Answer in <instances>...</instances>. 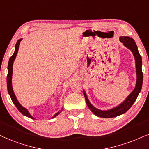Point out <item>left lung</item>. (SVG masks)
I'll return each instance as SVG.
<instances>
[{"label":"left lung","mask_w":149,"mask_h":149,"mask_svg":"<svg viewBox=\"0 0 149 149\" xmlns=\"http://www.w3.org/2000/svg\"><path fill=\"white\" fill-rule=\"evenodd\" d=\"M119 40L122 43L124 44L126 47L131 49L134 55V57L135 59V64H136V72H137V82L136 86H135V89L129 95L126 100L124 102L122 103L120 105L117 107L113 108V109L108 110V111H100V110L97 109L94 106H92L90 103L88 99L87 98L85 92L84 91V95L85 97L86 104L90 108V110L93 112L97 116L103 117V118H111V117H115L122 114L125 113L126 111L129 110V108L133 106L134 102H135L137 98L139 93H140L141 89H142V82H143V72L142 70V57L138 52L136 43L133 38L128 36H121Z\"/></svg>","instance_id":"obj_1"}]
</instances>
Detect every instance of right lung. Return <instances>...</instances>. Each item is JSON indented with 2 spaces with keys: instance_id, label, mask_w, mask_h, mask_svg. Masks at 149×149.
<instances>
[{
  "instance_id": "1",
  "label": "right lung",
  "mask_w": 149,
  "mask_h": 149,
  "mask_svg": "<svg viewBox=\"0 0 149 149\" xmlns=\"http://www.w3.org/2000/svg\"><path fill=\"white\" fill-rule=\"evenodd\" d=\"M21 41H22V38L19 39L17 41V43H16V45H15V51H14V54H13L12 56L10 57V60H9L8 68H7V69H8V73H7V91H8V93H9V95H10L11 99H12L13 103H14V105L16 106V107L17 108V109L18 110V111L21 112V113L23 114V115H25V116L30 117V118H31V119H34V117H32V116H31L30 114L28 113L27 110L25 109V108H23V106H22L21 104H19V102H18V100H16V97L15 96V95H14V91H13L12 86L13 63H14V59H15L16 54H17V53H18V48H19V45H20V43H21ZM58 114H59V112H58L57 113L55 114L54 116L52 117V118H54V117H56V115H58Z\"/></svg>"
}]
</instances>
